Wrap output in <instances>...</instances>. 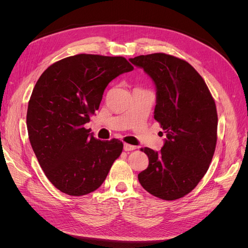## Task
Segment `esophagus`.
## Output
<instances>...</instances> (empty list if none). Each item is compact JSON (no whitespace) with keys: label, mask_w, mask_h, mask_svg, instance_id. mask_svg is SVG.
I'll list each match as a JSON object with an SVG mask.
<instances>
[{"label":"esophagus","mask_w":248,"mask_h":248,"mask_svg":"<svg viewBox=\"0 0 248 248\" xmlns=\"http://www.w3.org/2000/svg\"><path fill=\"white\" fill-rule=\"evenodd\" d=\"M137 147L136 146H132L129 144H124V150L125 151H132V150H136Z\"/></svg>","instance_id":"1"}]
</instances>
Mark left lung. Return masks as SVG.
I'll use <instances>...</instances> for the list:
<instances>
[{
    "mask_svg": "<svg viewBox=\"0 0 248 248\" xmlns=\"http://www.w3.org/2000/svg\"><path fill=\"white\" fill-rule=\"evenodd\" d=\"M129 61L154 82V119L167 134L160 151L141 149L149 166L139 181L161 200L183 198L205 176L213 158L218 121L215 102L205 80L184 60L158 52Z\"/></svg>",
    "mask_w": 248,
    "mask_h": 248,
    "instance_id": "obj_1",
    "label": "left lung"
}]
</instances>
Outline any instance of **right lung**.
I'll return each instance as SVG.
<instances>
[{"label": "right lung", "mask_w": 248, "mask_h": 248, "mask_svg": "<svg viewBox=\"0 0 248 248\" xmlns=\"http://www.w3.org/2000/svg\"><path fill=\"white\" fill-rule=\"evenodd\" d=\"M132 70L123 57L80 54L50 65L37 80L27 112L29 140L60 191L79 197L99 188L121 154L122 141L97 140L84 125L109 82Z\"/></svg>", "instance_id": "1"}]
</instances>
